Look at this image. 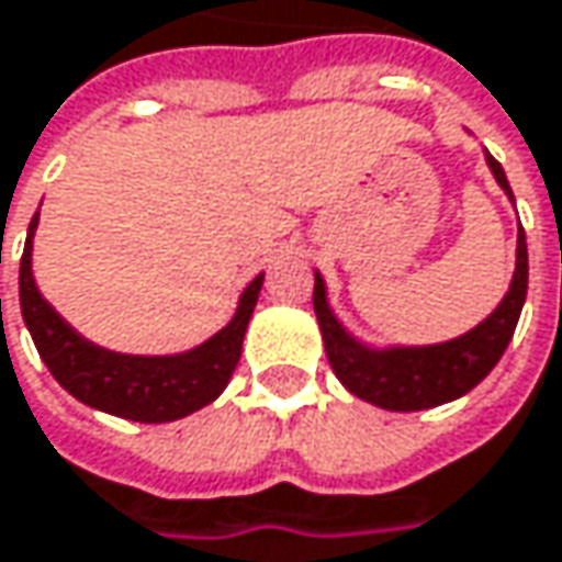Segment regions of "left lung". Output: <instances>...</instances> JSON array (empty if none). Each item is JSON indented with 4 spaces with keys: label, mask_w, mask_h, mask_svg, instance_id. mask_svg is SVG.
I'll use <instances>...</instances> for the list:
<instances>
[{
    "label": "left lung",
    "mask_w": 562,
    "mask_h": 562,
    "mask_svg": "<svg viewBox=\"0 0 562 562\" xmlns=\"http://www.w3.org/2000/svg\"><path fill=\"white\" fill-rule=\"evenodd\" d=\"M485 161L498 187L512 196L508 177L502 165L485 151ZM515 203V196H512ZM527 297V243L525 229H518V258L512 288L502 297V304L485 316L479 326L462 333L457 339L434 342V346H391V349H372L359 342L329 311L326 284L314 274V311L326 359L336 372V379L349 387L356 397L385 407V411H427L447 401H457L465 391L479 385L508 349L518 316Z\"/></svg>",
    "instance_id": "1"
}]
</instances>
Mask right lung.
<instances>
[{
  "label": "right lung",
  "instance_id": "add662e5",
  "mask_svg": "<svg viewBox=\"0 0 562 562\" xmlns=\"http://www.w3.org/2000/svg\"><path fill=\"white\" fill-rule=\"evenodd\" d=\"M37 213L29 226V239L19 268V301L22 316L44 359L47 372L87 407L138 420V424H168L180 420L223 394L229 385L239 356L246 326L255 311L265 274H258L239 297L236 316L206 342L175 352V356H128L112 352L83 339L64 316L57 314L37 291L32 274V243H35Z\"/></svg>",
  "mask_w": 562,
  "mask_h": 562
}]
</instances>
